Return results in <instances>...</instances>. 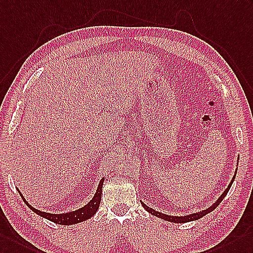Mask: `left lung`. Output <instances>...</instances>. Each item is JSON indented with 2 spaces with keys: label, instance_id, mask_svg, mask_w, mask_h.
<instances>
[{
  "label": "left lung",
  "instance_id": "8db88e82",
  "mask_svg": "<svg viewBox=\"0 0 253 253\" xmlns=\"http://www.w3.org/2000/svg\"><path fill=\"white\" fill-rule=\"evenodd\" d=\"M238 160H239V157H238V159H237V161H238ZM236 173H237V169L235 170V174H234V176H233V178H232V180H231L230 184H229V186H227V188L224 190V192L219 196V199H218L217 201H215L211 207H208V208L204 209V211H199V212L191 213V214H187V215H180V217H178V215H169V214H165V213H162V212H159V211H155V209L148 207L146 204H144L143 202H141V205L144 206V208H145L146 211H147L148 212H149V213H151V214H153V215H156V217H158V218H160V219H163V220H165V221H169V222H173V223H186V222H191V221L199 220V219L204 217V215H206L207 213H209V212H211L212 211H214V209L219 206L220 203L222 202V200L225 198V195L227 194V192H229V190H230V188H231V186H232V183H233L234 179H235Z\"/></svg>",
  "mask_w": 253,
  "mask_h": 253
}]
</instances>
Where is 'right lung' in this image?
<instances>
[{
    "label": "right lung",
    "mask_w": 253,
    "mask_h": 253,
    "mask_svg": "<svg viewBox=\"0 0 253 253\" xmlns=\"http://www.w3.org/2000/svg\"><path fill=\"white\" fill-rule=\"evenodd\" d=\"M105 180V177H103L102 179L100 180V183H98V187L96 189V192L94 194L93 198L91 199V201L85 204L84 207L77 209V211H70V212H65V213H49V212H45L39 211V209L34 208L33 206H31L29 203L27 202V200L24 199V196L22 195V193L19 191V189L17 188L18 192H19L20 196L22 198L23 202L26 203L27 206L31 209V211H34L35 213H38L41 217L45 218L51 222L58 223V224H62V225H72V224H76L79 222H83V221L88 220L90 218L93 217L95 214V212L97 211L98 207H100L101 204V198H102V188H103V182Z\"/></svg>",
    "instance_id": "obj_1"
}]
</instances>
